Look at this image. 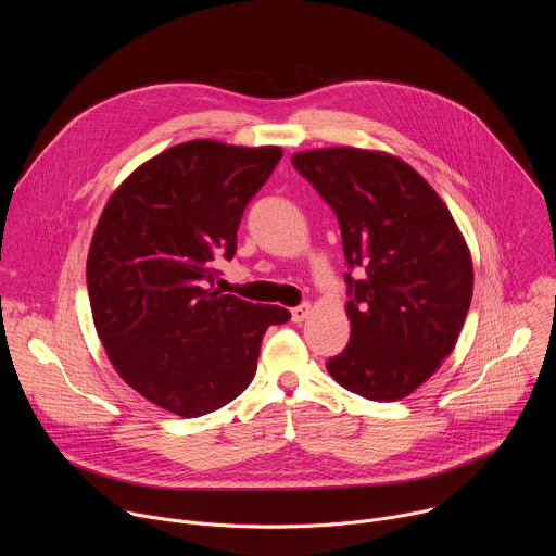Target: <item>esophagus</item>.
I'll return each mask as SVG.
<instances>
[{
  "instance_id": "esophagus-1",
  "label": "esophagus",
  "mask_w": 556,
  "mask_h": 556,
  "mask_svg": "<svg viewBox=\"0 0 556 556\" xmlns=\"http://www.w3.org/2000/svg\"><path fill=\"white\" fill-rule=\"evenodd\" d=\"M290 314H292V321H294V324L305 321V319H307V314H309V303H301V305L292 307V309H290Z\"/></svg>"
}]
</instances>
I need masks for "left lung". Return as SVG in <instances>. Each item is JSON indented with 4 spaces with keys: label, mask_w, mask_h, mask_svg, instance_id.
Returning <instances> with one entry per match:
<instances>
[{
    "label": "left lung",
    "mask_w": 556,
    "mask_h": 556,
    "mask_svg": "<svg viewBox=\"0 0 556 556\" xmlns=\"http://www.w3.org/2000/svg\"><path fill=\"white\" fill-rule=\"evenodd\" d=\"M334 208L350 268L348 348L330 376L367 401H401L453 352L472 296L464 237L431 185L384 151L330 147L292 155Z\"/></svg>",
    "instance_id": "left-lung-1"
}]
</instances>
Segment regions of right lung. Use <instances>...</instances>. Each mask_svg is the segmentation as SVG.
Masks as SVG:
<instances>
[{
  "label": "right lung",
  "mask_w": 556,
  "mask_h": 556,
  "mask_svg": "<svg viewBox=\"0 0 556 556\" xmlns=\"http://www.w3.org/2000/svg\"><path fill=\"white\" fill-rule=\"evenodd\" d=\"M281 147L189 140L142 163L108 200L88 255L99 339L142 399L182 418L235 401L290 312L213 288Z\"/></svg>",
  "instance_id": "obj_1"
}]
</instances>
